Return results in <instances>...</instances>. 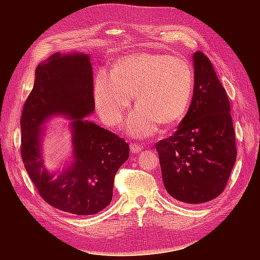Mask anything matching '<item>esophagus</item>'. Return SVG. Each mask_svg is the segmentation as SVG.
Wrapping results in <instances>:
<instances>
[{
	"instance_id": "obj_1",
	"label": "esophagus",
	"mask_w": 260,
	"mask_h": 260,
	"mask_svg": "<svg viewBox=\"0 0 260 260\" xmlns=\"http://www.w3.org/2000/svg\"><path fill=\"white\" fill-rule=\"evenodd\" d=\"M142 149H143V147L139 144H130V151L133 154H138L142 151Z\"/></svg>"
}]
</instances>
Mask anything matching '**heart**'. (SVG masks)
I'll list each match as a JSON object with an SVG mask.
<instances>
[{"label":"heart","instance_id":"b5f03b06","mask_svg":"<svg viewBox=\"0 0 260 260\" xmlns=\"http://www.w3.org/2000/svg\"><path fill=\"white\" fill-rule=\"evenodd\" d=\"M194 76L188 62L164 54L138 53L118 59L111 74L100 70L94 78L93 96L98 112L108 125L121 121L135 98L139 107L127 121L130 135L146 137L158 123L182 119L190 106Z\"/></svg>","mask_w":260,"mask_h":260}]
</instances>
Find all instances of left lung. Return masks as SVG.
I'll return each mask as SVG.
<instances>
[{
  "mask_svg": "<svg viewBox=\"0 0 260 260\" xmlns=\"http://www.w3.org/2000/svg\"><path fill=\"white\" fill-rule=\"evenodd\" d=\"M194 89L178 130L156 143L168 194L184 204H202L222 193L237 160L231 108L210 60L193 54Z\"/></svg>",
  "mask_w": 260,
  "mask_h": 260,
  "instance_id": "left-lung-1",
  "label": "left lung"
}]
</instances>
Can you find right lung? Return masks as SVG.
I'll use <instances>...</instances> for the list:
<instances>
[{"mask_svg": "<svg viewBox=\"0 0 260 260\" xmlns=\"http://www.w3.org/2000/svg\"><path fill=\"white\" fill-rule=\"evenodd\" d=\"M94 109L89 54L57 52L38 65L20 119L22 161L46 203L78 216L98 214L109 205L116 172L129 158L123 139L85 119ZM55 116L71 120L72 155L64 168L50 172L43 142L45 125Z\"/></svg>", "mask_w": 260, "mask_h": 260, "instance_id": "obj_1", "label": "right lung"}]
</instances>
